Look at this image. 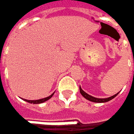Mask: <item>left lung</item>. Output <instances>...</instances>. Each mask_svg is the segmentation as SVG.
Segmentation results:
<instances>
[{"instance_id":"8db88e82","label":"left lung","mask_w":134,"mask_h":134,"mask_svg":"<svg viewBox=\"0 0 134 134\" xmlns=\"http://www.w3.org/2000/svg\"><path fill=\"white\" fill-rule=\"evenodd\" d=\"M79 90H80V93L82 94V96L85 99H88V100H90V101H91V102H94V103H106V102H108L109 100L113 99V98H115V97L119 94V92H117L116 94H115V95H113V96H110V97H108V98L100 99V98H96V97H94V96H90V94L86 93L85 91H83V90H82V88H81L80 86H79Z\"/></svg>"}]
</instances>
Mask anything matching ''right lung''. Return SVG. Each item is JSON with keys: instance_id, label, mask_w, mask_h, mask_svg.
I'll return each mask as SVG.
<instances>
[{"instance_id": "add662e5", "label": "right lung", "mask_w": 134, "mask_h": 134, "mask_svg": "<svg viewBox=\"0 0 134 134\" xmlns=\"http://www.w3.org/2000/svg\"><path fill=\"white\" fill-rule=\"evenodd\" d=\"M55 92H53L52 95H50L48 97H45V98H43V99H37V100H27V99H23L25 101L29 103H33V104H39V103H44L46 102L47 100H48L49 99H51L52 97V96L54 95Z\"/></svg>"}]
</instances>
